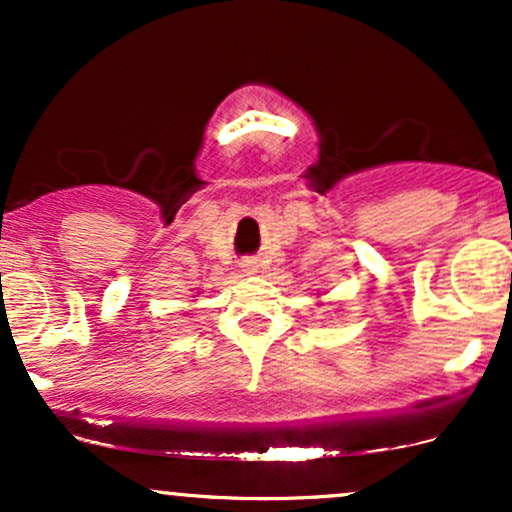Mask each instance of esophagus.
<instances>
[{
	"label": "esophagus",
	"instance_id": "1",
	"mask_svg": "<svg viewBox=\"0 0 512 512\" xmlns=\"http://www.w3.org/2000/svg\"><path fill=\"white\" fill-rule=\"evenodd\" d=\"M240 267H243V272H255V269H257V264L255 262H243V264H240Z\"/></svg>",
	"mask_w": 512,
	"mask_h": 512
}]
</instances>
